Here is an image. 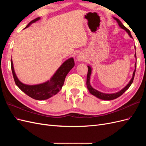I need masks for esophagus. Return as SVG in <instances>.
Instances as JSON below:
<instances>
[{
    "mask_svg": "<svg viewBox=\"0 0 146 146\" xmlns=\"http://www.w3.org/2000/svg\"><path fill=\"white\" fill-rule=\"evenodd\" d=\"M77 60L78 61H82V60H83V56H82V55L79 54V55H78L77 56Z\"/></svg>",
    "mask_w": 146,
    "mask_h": 146,
    "instance_id": "1",
    "label": "esophagus"
}]
</instances>
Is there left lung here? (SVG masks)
I'll list each match as a JSON object with an SVG mask.
<instances>
[{
	"label": "left lung",
	"mask_w": 146,
	"mask_h": 146,
	"mask_svg": "<svg viewBox=\"0 0 146 146\" xmlns=\"http://www.w3.org/2000/svg\"><path fill=\"white\" fill-rule=\"evenodd\" d=\"M113 18H114V19H115L116 21V22L117 23L119 27H120L122 29H123L125 31H126L127 33H128V35H129L130 36V37L131 38H132V36H131L130 30L128 29H127L125 27V26L122 24V23L120 21V20L118 19L117 18H116V17H113ZM135 49L136 50L135 46ZM135 58L136 60V52H135ZM136 63H135V70H134V71L133 72V76H132L131 80H130L129 83H128L124 88H122V89L119 91H118L117 92H115V93L108 94V93H104V92H100L98 90L94 89L93 87H92V86L91 85V84H90V77H91V73H92V68L91 67L90 65H88V71L87 78H86V86H87L88 90L92 95L96 96V98H98L100 99L104 100H113V99H115L119 98V96H121L123 93V92H124L125 91H127L128 89H129V87L132 84V83H133L134 77H135V71H136Z\"/></svg>",
	"instance_id": "obj_1"
}]
</instances>
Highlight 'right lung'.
Wrapping results in <instances>:
<instances>
[{
    "label": "right lung",
    "instance_id": "1",
    "mask_svg": "<svg viewBox=\"0 0 146 146\" xmlns=\"http://www.w3.org/2000/svg\"><path fill=\"white\" fill-rule=\"evenodd\" d=\"M39 19H40V17H37V18L33 19L29 23L24 29H27L30 25L36 23ZM74 65V58L72 57L69 58L60 66L59 68L56 70L55 74L50 78V80L42 83L30 85L22 83L19 80L15 73L13 60L12 59L11 60L12 73L16 85L24 93L28 95L30 98L38 100L48 99L58 93L62 88L66 76L70 70L73 68Z\"/></svg>",
    "mask_w": 146,
    "mask_h": 146
}]
</instances>
